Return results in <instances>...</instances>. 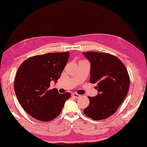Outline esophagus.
<instances>
[{"mask_svg":"<svg viewBox=\"0 0 147 147\" xmlns=\"http://www.w3.org/2000/svg\"><path fill=\"white\" fill-rule=\"evenodd\" d=\"M80 96V95L77 94V93H73V94H72V97H74V98H78Z\"/></svg>","mask_w":147,"mask_h":147,"instance_id":"esophagus-1","label":"esophagus"}]
</instances>
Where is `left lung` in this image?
<instances>
[{
  "label": "left lung",
  "mask_w": 147,
  "mask_h": 147,
  "mask_svg": "<svg viewBox=\"0 0 147 147\" xmlns=\"http://www.w3.org/2000/svg\"><path fill=\"white\" fill-rule=\"evenodd\" d=\"M90 62V82L96 84L98 94L88 96L90 103L84 113L94 120L105 119L115 113L127 96L129 77L117 57L109 53H83Z\"/></svg>",
  "instance_id": "1"
}]
</instances>
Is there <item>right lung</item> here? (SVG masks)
I'll list each match as a JSON object with an SVG mask.
<instances>
[{"label": "right lung", "instance_id": "add662e5", "mask_svg": "<svg viewBox=\"0 0 147 147\" xmlns=\"http://www.w3.org/2000/svg\"><path fill=\"white\" fill-rule=\"evenodd\" d=\"M69 52L47 53L28 58L17 71L14 90L22 108L32 117L49 121L59 115L69 92L60 94L50 90L51 82H57L64 69Z\"/></svg>", "mask_w": 147, "mask_h": 147}]
</instances>
